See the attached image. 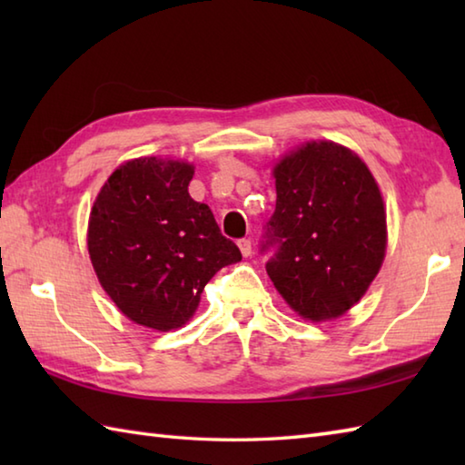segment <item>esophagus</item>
Segmentation results:
<instances>
[{
	"label": "esophagus",
	"instance_id": "1",
	"mask_svg": "<svg viewBox=\"0 0 465 465\" xmlns=\"http://www.w3.org/2000/svg\"><path fill=\"white\" fill-rule=\"evenodd\" d=\"M238 245H240V250H242V253H243V258H248V255H252V240H240L238 242Z\"/></svg>",
	"mask_w": 465,
	"mask_h": 465
}]
</instances>
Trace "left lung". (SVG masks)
<instances>
[{
    "mask_svg": "<svg viewBox=\"0 0 465 465\" xmlns=\"http://www.w3.org/2000/svg\"><path fill=\"white\" fill-rule=\"evenodd\" d=\"M275 212L263 227L265 270L300 315L340 318L370 288L385 255L383 200L368 167L331 142L275 165Z\"/></svg>",
    "mask_w": 465,
    "mask_h": 465,
    "instance_id": "1",
    "label": "left lung"
}]
</instances>
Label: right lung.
Segmentation results:
<instances>
[{
    "label": "right lung",
    "mask_w": 465,
    "mask_h": 465,
    "mask_svg": "<svg viewBox=\"0 0 465 465\" xmlns=\"http://www.w3.org/2000/svg\"><path fill=\"white\" fill-rule=\"evenodd\" d=\"M193 167L140 157L115 170L90 215L100 283L132 322L167 331L192 318L205 283L242 252L190 197Z\"/></svg>",
    "instance_id": "right-lung-1"
}]
</instances>
